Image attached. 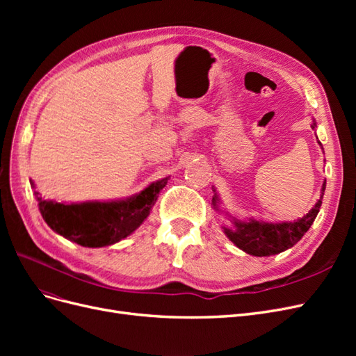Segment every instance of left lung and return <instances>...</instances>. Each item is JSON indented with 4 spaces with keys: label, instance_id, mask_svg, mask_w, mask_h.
<instances>
[{
    "label": "left lung",
    "instance_id": "8db88e82",
    "mask_svg": "<svg viewBox=\"0 0 356 356\" xmlns=\"http://www.w3.org/2000/svg\"><path fill=\"white\" fill-rule=\"evenodd\" d=\"M315 126L316 123L312 124V129H315ZM322 191H325V182L322 186ZM321 204L322 196L316 202L315 207L309 211V213L294 222H261L255 220H234V229L224 227V233L227 234V238L236 246L241 248L246 254L255 257L275 255L294 246L303 238L305 233L310 229V225L314 224ZM213 207L217 208V196H213Z\"/></svg>",
    "mask_w": 356,
    "mask_h": 356
}]
</instances>
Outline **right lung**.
I'll return each mask as SVG.
<instances>
[{
  "label": "right lung",
  "instance_id": "add662e5",
  "mask_svg": "<svg viewBox=\"0 0 356 356\" xmlns=\"http://www.w3.org/2000/svg\"><path fill=\"white\" fill-rule=\"evenodd\" d=\"M166 184L168 178H163L153 182L139 195L120 202L63 204L42 200L37 191L35 196L42 218L51 230L81 246L101 248L134 233L148 217L160 190Z\"/></svg>",
  "mask_w": 356,
  "mask_h": 356
}]
</instances>
